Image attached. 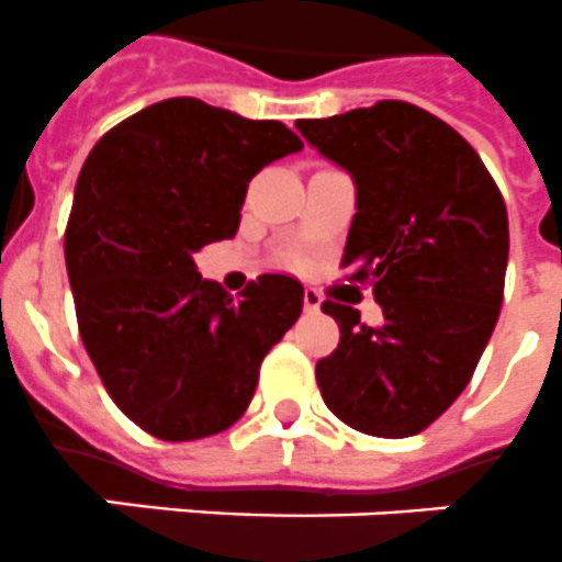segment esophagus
I'll list each match as a JSON object with an SVG mask.
<instances>
[{
    "label": "esophagus",
    "instance_id": "obj_1",
    "mask_svg": "<svg viewBox=\"0 0 562 562\" xmlns=\"http://www.w3.org/2000/svg\"><path fill=\"white\" fill-rule=\"evenodd\" d=\"M321 303H323L321 291H317V289H305L303 291V308H305V312L317 314V312H321Z\"/></svg>",
    "mask_w": 562,
    "mask_h": 562
}]
</instances>
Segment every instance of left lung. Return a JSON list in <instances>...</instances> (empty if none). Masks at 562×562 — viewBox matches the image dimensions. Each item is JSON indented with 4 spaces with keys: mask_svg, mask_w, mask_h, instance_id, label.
Returning a JSON list of instances; mask_svg holds the SVG:
<instances>
[{
    "mask_svg": "<svg viewBox=\"0 0 562 562\" xmlns=\"http://www.w3.org/2000/svg\"><path fill=\"white\" fill-rule=\"evenodd\" d=\"M296 130L358 190L340 266L369 285L381 326L323 303L340 344L317 360L326 407L355 430L404 439L430 427L473 378L508 268V210L468 140L430 112L381 100Z\"/></svg>",
    "mask_w": 562,
    "mask_h": 562,
    "instance_id": "obj_1",
    "label": "left lung"
}]
</instances>
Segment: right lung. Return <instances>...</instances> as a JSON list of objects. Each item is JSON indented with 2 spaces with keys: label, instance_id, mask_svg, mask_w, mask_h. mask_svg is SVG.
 Here are the masks:
<instances>
[{
  "label": "right lung",
  "instance_id": "right-lung-1",
  "mask_svg": "<svg viewBox=\"0 0 562 562\" xmlns=\"http://www.w3.org/2000/svg\"><path fill=\"white\" fill-rule=\"evenodd\" d=\"M303 140L280 121L170 98L109 130L86 158L66 268L86 352L121 413L164 441L239 422L262 358L303 312V285L262 273L241 296L193 254L239 231L248 181Z\"/></svg>",
  "mask_w": 562,
  "mask_h": 562
}]
</instances>
